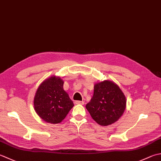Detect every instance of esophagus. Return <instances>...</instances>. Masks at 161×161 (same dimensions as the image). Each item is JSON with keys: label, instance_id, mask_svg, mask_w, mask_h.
<instances>
[{"label": "esophagus", "instance_id": "obj_1", "mask_svg": "<svg viewBox=\"0 0 161 161\" xmlns=\"http://www.w3.org/2000/svg\"><path fill=\"white\" fill-rule=\"evenodd\" d=\"M75 104H76V105H84V102L80 101V100H76V101H75Z\"/></svg>", "mask_w": 161, "mask_h": 161}]
</instances>
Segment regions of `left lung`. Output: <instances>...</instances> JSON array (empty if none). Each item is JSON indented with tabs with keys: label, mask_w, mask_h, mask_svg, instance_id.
Returning a JSON list of instances; mask_svg holds the SVG:
<instances>
[{
	"label": "left lung",
	"mask_w": 161,
	"mask_h": 161,
	"mask_svg": "<svg viewBox=\"0 0 161 161\" xmlns=\"http://www.w3.org/2000/svg\"><path fill=\"white\" fill-rule=\"evenodd\" d=\"M126 107V99L114 81L105 80L94 85L93 96L86 108L97 124L103 126L119 120Z\"/></svg>",
	"instance_id": "8db88e82"
}]
</instances>
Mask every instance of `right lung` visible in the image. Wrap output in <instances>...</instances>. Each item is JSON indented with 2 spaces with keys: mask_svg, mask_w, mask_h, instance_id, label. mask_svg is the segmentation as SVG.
I'll list each match as a JSON object with an SVG mask.
<instances>
[{
  "mask_svg": "<svg viewBox=\"0 0 161 161\" xmlns=\"http://www.w3.org/2000/svg\"><path fill=\"white\" fill-rule=\"evenodd\" d=\"M64 81L59 77H50L43 81L34 97L35 111L50 124H59L73 108V102L64 89Z\"/></svg>",
  "mask_w": 161,
  "mask_h": 161,
  "instance_id": "add662e5",
  "label": "right lung"
}]
</instances>
